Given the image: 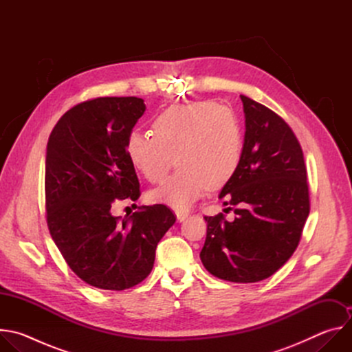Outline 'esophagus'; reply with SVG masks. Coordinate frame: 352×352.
<instances>
[{"instance_id": "esophagus-1", "label": "esophagus", "mask_w": 352, "mask_h": 352, "mask_svg": "<svg viewBox=\"0 0 352 352\" xmlns=\"http://www.w3.org/2000/svg\"><path fill=\"white\" fill-rule=\"evenodd\" d=\"M175 216H177V220L179 221V223H182L186 217H188V212H184V210H177L175 212Z\"/></svg>"}]
</instances>
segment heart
Returning <instances> with one entry per match:
<instances>
[{
    "instance_id": "b5f03b06",
    "label": "heart",
    "mask_w": 352,
    "mask_h": 352,
    "mask_svg": "<svg viewBox=\"0 0 352 352\" xmlns=\"http://www.w3.org/2000/svg\"><path fill=\"white\" fill-rule=\"evenodd\" d=\"M153 136L133 131L126 139L132 166L150 182L153 202L188 209L205 189H219L235 174L242 156V129L236 114L214 102H190L163 110L153 121Z\"/></svg>"
}]
</instances>
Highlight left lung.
Here are the masks:
<instances>
[{
	"label": "left lung",
	"mask_w": 352,
	"mask_h": 352,
	"mask_svg": "<svg viewBox=\"0 0 352 352\" xmlns=\"http://www.w3.org/2000/svg\"><path fill=\"white\" fill-rule=\"evenodd\" d=\"M239 97L245 113L242 156L219 196L234 208L235 219L227 221L223 213L205 217L200 261L221 280L256 283L295 252L309 216V188L302 148L288 124L255 100Z\"/></svg>",
	"instance_id": "left-lung-1"
}]
</instances>
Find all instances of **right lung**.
Instances as JSON below:
<instances>
[{
	"mask_svg": "<svg viewBox=\"0 0 352 352\" xmlns=\"http://www.w3.org/2000/svg\"><path fill=\"white\" fill-rule=\"evenodd\" d=\"M146 106L139 97H97L68 110L48 138L45 210L53 241L85 283L121 291L153 269L156 248L175 223L166 205L142 206L124 219L117 200H138L139 179L126 139Z\"/></svg>",
	"mask_w": 352,
	"mask_h": 352,
	"instance_id": "right-lung-1",
	"label": "right lung"
}]
</instances>
